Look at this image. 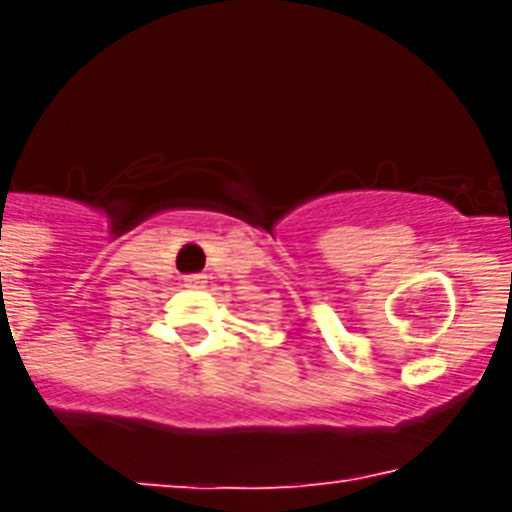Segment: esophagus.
I'll list each match as a JSON object with an SVG mask.
<instances>
[{"instance_id": "34e87169", "label": "esophagus", "mask_w": 512, "mask_h": 512, "mask_svg": "<svg viewBox=\"0 0 512 512\" xmlns=\"http://www.w3.org/2000/svg\"><path fill=\"white\" fill-rule=\"evenodd\" d=\"M185 284H188V287H204V284H207V276H204V273H191V276H185Z\"/></svg>"}]
</instances>
